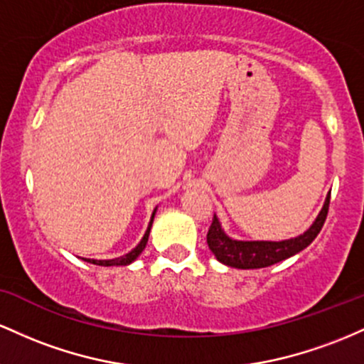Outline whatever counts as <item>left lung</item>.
<instances>
[{
    "mask_svg": "<svg viewBox=\"0 0 364 364\" xmlns=\"http://www.w3.org/2000/svg\"><path fill=\"white\" fill-rule=\"evenodd\" d=\"M330 194L326 196L323 208L320 210L311 227L304 234L292 237L285 240H237L225 234L222 228L218 216H213L210 230H208L206 240L211 252L220 263L227 267L239 268V270H255V268H267L280 261L291 258L316 239L323 227L326 213H328Z\"/></svg>",
    "mask_w": 364,
    "mask_h": 364,
    "instance_id": "1",
    "label": "left lung"
}]
</instances>
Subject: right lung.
<instances>
[{"mask_svg":"<svg viewBox=\"0 0 364 364\" xmlns=\"http://www.w3.org/2000/svg\"><path fill=\"white\" fill-rule=\"evenodd\" d=\"M156 210H158V208H154L153 215H151V220H149V225H148V228H146L144 237H142V239H141V242H139L137 246L132 249V251L127 252V255L120 256V258H113V259H89V258H82V259L87 261V263L97 264V267H127V264L132 263V261H136L139 258V255H141V252L144 251L146 244H148L151 225H153V220H154V215H156Z\"/></svg>","mask_w":364,"mask_h":364,"instance_id":"1","label":"right lung"}]
</instances>
